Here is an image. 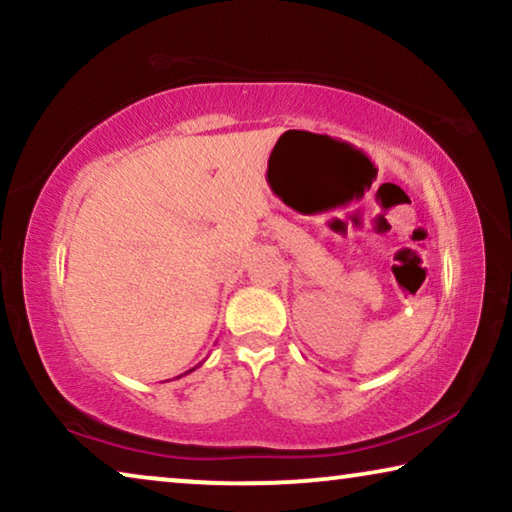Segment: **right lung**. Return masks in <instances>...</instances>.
<instances>
[{
	"label": "right lung",
	"mask_w": 512,
	"mask_h": 512,
	"mask_svg": "<svg viewBox=\"0 0 512 512\" xmlns=\"http://www.w3.org/2000/svg\"><path fill=\"white\" fill-rule=\"evenodd\" d=\"M198 368V366H196ZM196 368H192V370H196ZM192 370H189V372H192ZM185 375H187V372H185Z\"/></svg>",
	"instance_id": "obj_1"
}]
</instances>
